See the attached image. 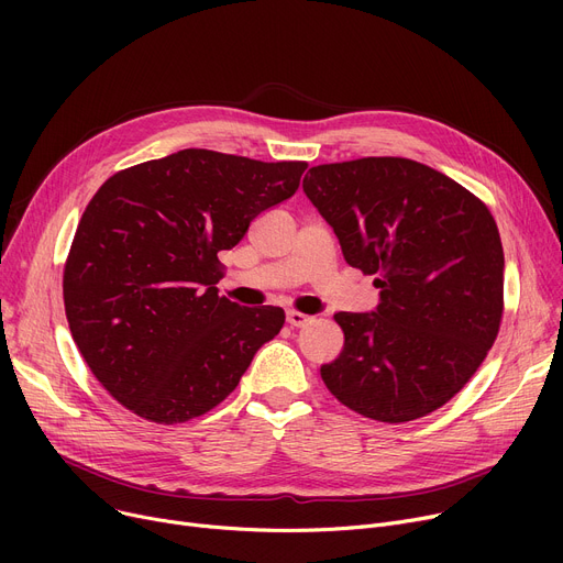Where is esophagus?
<instances>
[{"label": "esophagus", "instance_id": "esophagus-1", "mask_svg": "<svg viewBox=\"0 0 563 563\" xmlns=\"http://www.w3.org/2000/svg\"><path fill=\"white\" fill-rule=\"evenodd\" d=\"M312 317L299 312V310H287V323L289 327H306V323H310Z\"/></svg>", "mask_w": 563, "mask_h": 563}]
</instances>
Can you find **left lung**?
I'll return each mask as SVG.
<instances>
[{
	"instance_id": "8db88e82",
	"label": "left lung",
	"mask_w": 563,
	"mask_h": 563,
	"mask_svg": "<svg viewBox=\"0 0 563 563\" xmlns=\"http://www.w3.org/2000/svg\"><path fill=\"white\" fill-rule=\"evenodd\" d=\"M303 191L346 264L380 303L338 312L327 388L365 418L399 424L448 404L484 363L505 306V253L488 207L445 173L404 157L312 166Z\"/></svg>"
}]
</instances>
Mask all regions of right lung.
I'll use <instances>...</instances> for the list:
<instances>
[{
	"label": "right lung",
	"mask_w": 563,
	"mask_h": 563,
	"mask_svg": "<svg viewBox=\"0 0 563 563\" xmlns=\"http://www.w3.org/2000/svg\"><path fill=\"white\" fill-rule=\"evenodd\" d=\"M306 168L187 147L98 189L70 246L64 303L77 349L115 401L177 424L236 388L285 312L219 297V253L297 194Z\"/></svg>",
	"instance_id": "right-lung-1"
}]
</instances>
